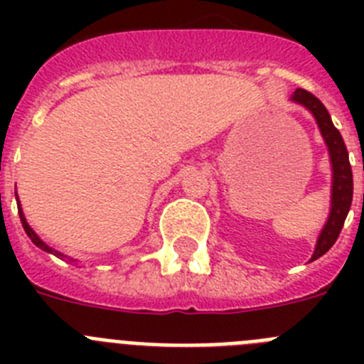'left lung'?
<instances>
[{"label":"left lung","mask_w":364,"mask_h":364,"mask_svg":"<svg viewBox=\"0 0 364 364\" xmlns=\"http://www.w3.org/2000/svg\"><path fill=\"white\" fill-rule=\"evenodd\" d=\"M291 98L302 104L311 114L315 117L319 129L323 133L324 142H326L328 151H330V160H332L333 169V184H332V210H330V217H328L326 226L323 228L315 246V252L311 260L319 259L330 247L336 244L337 237H339L341 230L345 226L346 215L350 211L353 197V178H352V166L348 160V151H346L345 140L341 136L339 131L336 129L332 118L328 114L326 107L323 105L319 98H315L311 92L304 91V89H297Z\"/></svg>","instance_id":"left-lung-1"}]
</instances>
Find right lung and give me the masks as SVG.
Wrapping results in <instances>:
<instances>
[{"label":"right lung","instance_id":"1","mask_svg":"<svg viewBox=\"0 0 364 364\" xmlns=\"http://www.w3.org/2000/svg\"><path fill=\"white\" fill-rule=\"evenodd\" d=\"M18 213H19V218H21V224H23V230H25V233L28 235V239H31L32 242L36 244L38 247H41V250H43V252H49V253H53V255H56V257H63L62 253L54 252L53 247H49V246H47V244H45L43 240H41L40 237H38V235L34 233V231H32V228L28 226V224H27V220H25V217H23V211L19 210V208H18Z\"/></svg>","mask_w":364,"mask_h":364}]
</instances>
